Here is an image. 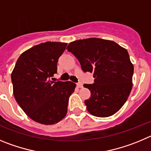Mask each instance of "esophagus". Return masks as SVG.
I'll use <instances>...</instances> for the list:
<instances>
[{
	"instance_id": "34e87169",
	"label": "esophagus",
	"mask_w": 151,
	"mask_h": 151,
	"mask_svg": "<svg viewBox=\"0 0 151 151\" xmlns=\"http://www.w3.org/2000/svg\"><path fill=\"white\" fill-rule=\"evenodd\" d=\"M77 86L78 88H82L83 87V84L81 83H77Z\"/></svg>"
}]
</instances>
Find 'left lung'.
Instances as JSON below:
<instances>
[{
    "instance_id": "obj_1",
    "label": "left lung",
    "mask_w": 151,
    "mask_h": 151,
    "mask_svg": "<svg viewBox=\"0 0 151 151\" xmlns=\"http://www.w3.org/2000/svg\"><path fill=\"white\" fill-rule=\"evenodd\" d=\"M74 54L84 72L93 74L95 83L84 84L91 96L84 101L93 116L108 117L123 107L132 88L134 66L128 51L114 41L90 37L70 42Z\"/></svg>"
}]
</instances>
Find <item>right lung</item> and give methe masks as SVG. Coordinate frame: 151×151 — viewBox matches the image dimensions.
Listing matches in <instances>:
<instances>
[{
	"instance_id": "obj_1",
	"label": "right lung",
	"mask_w": 151,
	"mask_h": 151,
	"mask_svg": "<svg viewBox=\"0 0 151 151\" xmlns=\"http://www.w3.org/2000/svg\"><path fill=\"white\" fill-rule=\"evenodd\" d=\"M67 43L45 42L20 55L11 74L13 95L23 111L34 121L52 125L67 114L68 99L76 84L53 82L57 62Z\"/></svg>"
}]
</instances>
